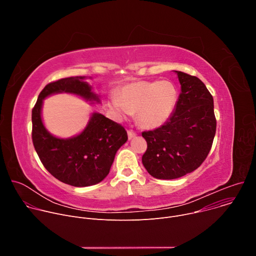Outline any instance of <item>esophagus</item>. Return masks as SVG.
Masks as SVG:
<instances>
[{"mask_svg":"<svg viewBox=\"0 0 256 256\" xmlns=\"http://www.w3.org/2000/svg\"><path fill=\"white\" fill-rule=\"evenodd\" d=\"M128 140H132V138H134L136 136V132L132 130H128Z\"/></svg>","mask_w":256,"mask_h":256,"instance_id":"obj_1","label":"esophagus"}]
</instances>
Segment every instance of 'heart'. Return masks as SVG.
I'll use <instances>...</instances> for the list:
<instances>
[{
  "label": "heart",
  "mask_w": 256,
  "mask_h": 256,
  "mask_svg": "<svg viewBox=\"0 0 256 256\" xmlns=\"http://www.w3.org/2000/svg\"><path fill=\"white\" fill-rule=\"evenodd\" d=\"M114 112L126 118L136 112L144 128H156L167 122L177 102V91L168 80L138 81L124 86L110 99Z\"/></svg>",
  "instance_id": "heart-1"
}]
</instances>
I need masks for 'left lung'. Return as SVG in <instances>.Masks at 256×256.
I'll list each match as a JSON object with an SVG mask.
<instances>
[{
    "label": "left lung",
    "instance_id": "obj_1",
    "mask_svg": "<svg viewBox=\"0 0 256 256\" xmlns=\"http://www.w3.org/2000/svg\"><path fill=\"white\" fill-rule=\"evenodd\" d=\"M181 85L175 110L154 130L142 132L147 150L142 162L158 179H175L198 169L208 157L216 134L214 99L196 76L175 70Z\"/></svg>",
    "mask_w": 256,
    "mask_h": 256
}]
</instances>
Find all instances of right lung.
Instances as JSON below:
<instances>
[{
  "mask_svg": "<svg viewBox=\"0 0 256 256\" xmlns=\"http://www.w3.org/2000/svg\"><path fill=\"white\" fill-rule=\"evenodd\" d=\"M85 77H70L48 83L32 109V142L46 169L64 184L84 188L102 181L110 170L118 150L128 140L126 128L100 114H93L86 128L70 138L50 134L42 120V100L54 93H72L99 102L84 82Z\"/></svg>",
  "mask_w": 256,
  "mask_h": 256,
  "instance_id": "right-lung-1",
  "label": "right lung"
}]
</instances>
